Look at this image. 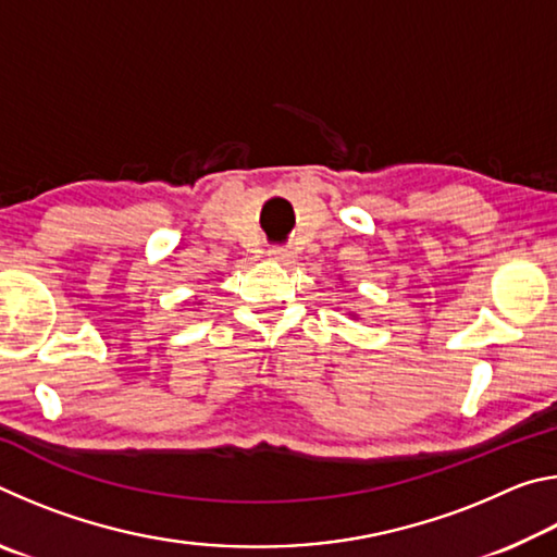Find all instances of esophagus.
<instances>
[{
  "instance_id": "obj_1",
  "label": "esophagus",
  "mask_w": 557,
  "mask_h": 557,
  "mask_svg": "<svg viewBox=\"0 0 557 557\" xmlns=\"http://www.w3.org/2000/svg\"><path fill=\"white\" fill-rule=\"evenodd\" d=\"M268 256L272 258V260H277V262H282V265H289L292 262V250L289 248H285V245H275V248H270V252Z\"/></svg>"
}]
</instances>
